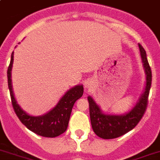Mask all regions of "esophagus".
Listing matches in <instances>:
<instances>
[{"mask_svg":"<svg viewBox=\"0 0 160 160\" xmlns=\"http://www.w3.org/2000/svg\"><path fill=\"white\" fill-rule=\"evenodd\" d=\"M92 80H90V79H88V80H86L85 82V88H91L92 87Z\"/></svg>","mask_w":160,"mask_h":160,"instance_id":"1","label":"esophagus"}]
</instances>
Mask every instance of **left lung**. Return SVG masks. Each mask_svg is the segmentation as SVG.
Instances as JSON below:
<instances>
[{"label":"left lung","instance_id":"obj_1","mask_svg":"<svg viewBox=\"0 0 160 160\" xmlns=\"http://www.w3.org/2000/svg\"><path fill=\"white\" fill-rule=\"evenodd\" d=\"M142 55V63L146 74V86L139 102L129 113L124 115H108L101 109L91 96H88L91 123L94 132L103 139H113L124 135L137 126L146 113L150 94L152 72L146 57V52L141 44H138Z\"/></svg>","mask_w":160,"mask_h":160}]
</instances>
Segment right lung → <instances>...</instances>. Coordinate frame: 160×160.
<instances>
[{
    "instance_id": "obj_1",
    "label": "right lung",
    "mask_w": 160,
    "mask_h": 160,
    "mask_svg": "<svg viewBox=\"0 0 160 160\" xmlns=\"http://www.w3.org/2000/svg\"><path fill=\"white\" fill-rule=\"evenodd\" d=\"M14 60V52L11 54L10 65L8 67V88L14 113L20 122L28 129L39 136L45 137H55L64 133L68 128L71 112L74 103L83 95L82 86H76L66 92L56 106L45 115L32 117L25 113L16 103L11 85V68Z\"/></svg>"
}]
</instances>
